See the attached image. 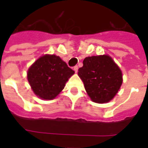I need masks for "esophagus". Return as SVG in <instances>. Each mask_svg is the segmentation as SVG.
Returning <instances> with one entry per match:
<instances>
[{"mask_svg":"<svg viewBox=\"0 0 148 148\" xmlns=\"http://www.w3.org/2000/svg\"><path fill=\"white\" fill-rule=\"evenodd\" d=\"M74 71L75 73H77V71H78V67H77V66H75V67H74Z\"/></svg>","mask_w":148,"mask_h":148,"instance_id":"1","label":"esophagus"}]
</instances>
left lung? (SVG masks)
<instances>
[{
	"label": "left lung",
	"instance_id": "8db88e82",
	"mask_svg": "<svg viewBox=\"0 0 148 148\" xmlns=\"http://www.w3.org/2000/svg\"><path fill=\"white\" fill-rule=\"evenodd\" d=\"M78 76L84 82L88 96L94 102L107 103L118 92L123 82L121 71L108 55L84 58Z\"/></svg>",
	"mask_w": 148,
	"mask_h": 148
}]
</instances>
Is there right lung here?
I'll return each mask as SVG.
<instances>
[{
	"instance_id": "1",
	"label": "right lung",
	"mask_w": 148,
	"mask_h": 148,
	"mask_svg": "<svg viewBox=\"0 0 148 148\" xmlns=\"http://www.w3.org/2000/svg\"><path fill=\"white\" fill-rule=\"evenodd\" d=\"M74 71L54 54L40 57L29 67L27 80L34 93L44 100H52L64 89Z\"/></svg>"
}]
</instances>
